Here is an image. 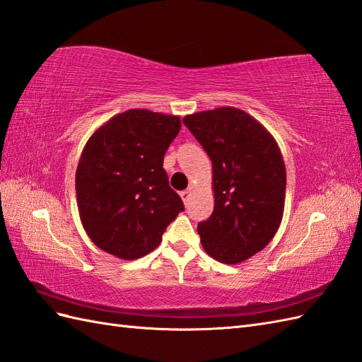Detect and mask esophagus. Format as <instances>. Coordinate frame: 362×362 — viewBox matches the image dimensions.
Returning a JSON list of instances; mask_svg holds the SVG:
<instances>
[{"label": "esophagus", "mask_w": 362, "mask_h": 362, "mask_svg": "<svg viewBox=\"0 0 362 362\" xmlns=\"http://www.w3.org/2000/svg\"><path fill=\"white\" fill-rule=\"evenodd\" d=\"M191 191H192V187H188L187 189L180 192V197L183 199L185 204H187V202H188V199H189V196H191Z\"/></svg>", "instance_id": "34e87169"}]
</instances>
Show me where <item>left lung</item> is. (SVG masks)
<instances>
[{"label":"left lung","instance_id":"obj_1","mask_svg":"<svg viewBox=\"0 0 362 362\" xmlns=\"http://www.w3.org/2000/svg\"><path fill=\"white\" fill-rule=\"evenodd\" d=\"M183 124L213 163L214 211L197 225L202 247L223 264H240L264 250L284 216V158L255 117L225 106L187 115Z\"/></svg>","mask_w":362,"mask_h":362}]
</instances>
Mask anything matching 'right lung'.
<instances>
[{
  "mask_svg": "<svg viewBox=\"0 0 362 362\" xmlns=\"http://www.w3.org/2000/svg\"><path fill=\"white\" fill-rule=\"evenodd\" d=\"M180 117L129 109L114 115L83 148L75 189L83 228L106 253L134 260L151 253L180 211L163 157Z\"/></svg>",
  "mask_w": 362,
  "mask_h": 362,
  "instance_id": "obj_1",
  "label": "right lung"
}]
</instances>
